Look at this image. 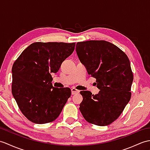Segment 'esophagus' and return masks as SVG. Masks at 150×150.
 Returning a JSON list of instances; mask_svg holds the SVG:
<instances>
[{
  "mask_svg": "<svg viewBox=\"0 0 150 150\" xmlns=\"http://www.w3.org/2000/svg\"><path fill=\"white\" fill-rule=\"evenodd\" d=\"M71 94H72V95H75V94H77V93H79V90H77V89L74 88H72L71 89Z\"/></svg>",
  "mask_w": 150,
  "mask_h": 150,
  "instance_id": "obj_1",
  "label": "esophagus"
}]
</instances>
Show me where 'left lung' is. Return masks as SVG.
I'll list each match as a JSON object with an SVG mask.
<instances>
[{
  "label": "left lung",
  "instance_id": "left-lung-1",
  "mask_svg": "<svg viewBox=\"0 0 150 150\" xmlns=\"http://www.w3.org/2000/svg\"><path fill=\"white\" fill-rule=\"evenodd\" d=\"M76 52L100 91L94 95L81 91L80 111L88 122L98 126L112 123L131 98L134 76L129 59L116 45L103 40L76 43Z\"/></svg>",
  "mask_w": 150,
  "mask_h": 150
}]
</instances>
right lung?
Listing matches in <instances>:
<instances>
[{"label":"right lung","instance_id":"right-lung-1","mask_svg":"<svg viewBox=\"0 0 150 150\" xmlns=\"http://www.w3.org/2000/svg\"><path fill=\"white\" fill-rule=\"evenodd\" d=\"M75 46V43H33L14 62L13 96L31 122L45 124L54 121L70 97L69 88L53 87L51 74L58 71Z\"/></svg>","mask_w":150,"mask_h":150}]
</instances>
